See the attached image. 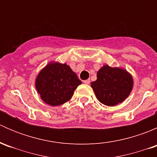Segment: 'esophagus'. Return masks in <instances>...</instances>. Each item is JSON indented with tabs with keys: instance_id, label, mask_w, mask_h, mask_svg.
I'll return each mask as SVG.
<instances>
[{
	"instance_id": "1",
	"label": "esophagus",
	"mask_w": 157,
	"mask_h": 157,
	"mask_svg": "<svg viewBox=\"0 0 157 157\" xmlns=\"http://www.w3.org/2000/svg\"><path fill=\"white\" fill-rule=\"evenodd\" d=\"M83 83H84L85 84H90V79H88V80H83Z\"/></svg>"
}]
</instances>
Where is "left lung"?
<instances>
[{"mask_svg":"<svg viewBox=\"0 0 157 157\" xmlns=\"http://www.w3.org/2000/svg\"><path fill=\"white\" fill-rule=\"evenodd\" d=\"M98 100L108 106L122 102L133 87V79L124 70L105 65L97 73V80L91 83Z\"/></svg>","mask_w":157,"mask_h":157,"instance_id":"left-lung-1","label":"left lung"}]
</instances>
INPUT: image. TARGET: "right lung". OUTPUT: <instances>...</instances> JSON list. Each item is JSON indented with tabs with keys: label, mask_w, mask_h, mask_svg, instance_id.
<instances>
[{
	"label": "right lung",
	"mask_w": 157,
	"mask_h": 157,
	"mask_svg": "<svg viewBox=\"0 0 157 157\" xmlns=\"http://www.w3.org/2000/svg\"><path fill=\"white\" fill-rule=\"evenodd\" d=\"M81 83L67 64L52 63L39 74L36 87L45 103L57 106L70 100L74 90Z\"/></svg>",
	"instance_id": "obj_1"
}]
</instances>
